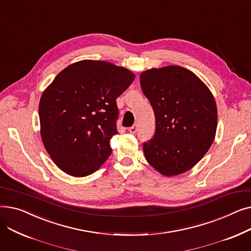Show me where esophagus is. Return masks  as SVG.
<instances>
[{
    "mask_svg": "<svg viewBox=\"0 0 251 251\" xmlns=\"http://www.w3.org/2000/svg\"><path fill=\"white\" fill-rule=\"evenodd\" d=\"M128 131L131 134H135L137 132V125H133L132 127H130Z\"/></svg>",
    "mask_w": 251,
    "mask_h": 251,
    "instance_id": "34e87169",
    "label": "esophagus"
}]
</instances>
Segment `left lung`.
Instances as JSON below:
<instances>
[{"label":"left lung","mask_w":251,"mask_h":251,"mask_svg":"<svg viewBox=\"0 0 251 251\" xmlns=\"http://www.w3.org/2000/svg\"><path fill=\"white\" fill-rule=\"evenodd\" d=\"M140 86L155 116V133L143 143L148 163L167 177L187 172L216 137L218 111L212 91L193 72L174 65L143 71Z\"/></svg>","instance_id":"left-lung-1"}]
</instances>
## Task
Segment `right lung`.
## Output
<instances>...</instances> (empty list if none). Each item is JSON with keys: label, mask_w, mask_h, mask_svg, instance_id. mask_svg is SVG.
<instances>
[{"label": "right lung", "mask_w": 251, "mask_h": 251, "mask_svg": "<svg viewBox=\"0 0 251 251\" xmlns=\"http://www.w3.org/2000/svg\"><path fill=\"white\" fill-rule=\"evenodd\" d=\"M135 74L110 62L82 60L63 69L44 90L39 123L44 147L64 173H95L112 152L118 134L116 99Z\"/></svg>", "instance_id": "add662e5"}]
</instances>
